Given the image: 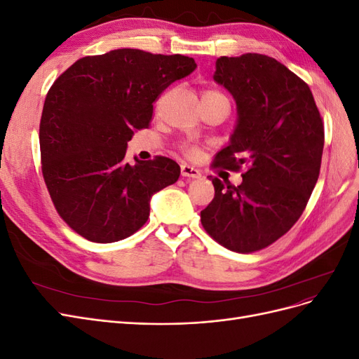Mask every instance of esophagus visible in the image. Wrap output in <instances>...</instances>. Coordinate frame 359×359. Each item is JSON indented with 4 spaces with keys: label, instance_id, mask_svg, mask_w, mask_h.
Masks as SVG:
<instances>
[{
    "label": "esophagus",
    "instance_id": "34e87169",
    "mask_svg": "<svg viewBox=\"0 0 359 359\" xmlns=\"http://www.w3.org/2000/svg\"><path fill=\"white\" fill-rule=\"evenodd\" d=\"M181 175L186 177V178L194 180V178H199V177L202 175V173H201L199 169L193 168V166H190V165H182V166H181Z\"/></svg>",
    "mask_w": 359,
    "mask_h": 359
}]
</instances>
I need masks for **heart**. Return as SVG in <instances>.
Segmentation results:
<instances>
[{
	"label": "heart",
	"mask_w": 359,
	"mask_h": 359,
	"mask_svg": "<svg viewBox=\"0 0 359 359\" xmlns=\"http://www.w3.org/2000/svg\"><path fill=\"white\" fill-rule=\"evenodd\" d=\"M203 94H220V93H217V91H205ZM187 153H190V154H194V148H190V147H187Z\"/></svg>",
	"instance_id": "heart-1"
}]
</instances>
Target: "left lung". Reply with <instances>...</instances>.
Returning a JSON list of instances; mask_svg holds the SVG:
<instances>
[{"instance_id":"1","label":"left lung","mask_w":359,"mask_h":359,"mask_svg":"<svg viewBox=\"0 0 359 359\" xmlns=\"http://www.w3.org/2000/svg\"><path fill=\"white\" fill-rule=\"evenodd\" d=\"M212 78L231 93L238 115L214 166L247 170L236 187L210 177L215 194L201 222L223 247L252 253L283 236L306 210L320 170L322 118L309 85L271 57H222Z\"/></svg>"}]
</instances>
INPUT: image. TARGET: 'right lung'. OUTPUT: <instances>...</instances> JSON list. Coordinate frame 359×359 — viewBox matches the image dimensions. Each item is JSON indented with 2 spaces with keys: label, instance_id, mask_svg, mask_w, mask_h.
<instances>
[{
  "label": "right lung",
  "instance_id": "obj_1",
  "mask_svg": "<svg viewBox=\"0 0 359 359\" xmlns=\"http://www.w3.org/2000/svg\"><path fill=\"white\" fill-rule=\"evenodd\" d=\"M193 58L115 49L83 57L53 82L40 121L41 172L61 219L93 243H115L149 217L153 194L177 182V161H126L153 103L196 69Z\"/></svg>",
  "mask_w": 359,
  "mask_h": 359
}]
</instances>
